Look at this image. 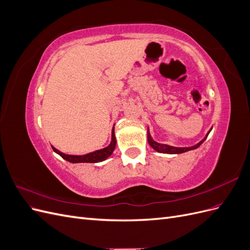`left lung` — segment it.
I'll use <instances>...</instances> for the list:
<instances>
[{"instance_id": "8db88e82", "label": "left lung", "mask_w": 250, "mask_h": 250, "mask_svg": "<svg viewBox=\"0 0 250 250\" xmlns=\"http://www.w3.org/2000/svg\"><path fill=\"white\" fill-rule=\"evenodd\" d=\"M211 130V129H210ZM210 130L207 133L206 137H204L198 144H196V145L192 146V147H173V146H169V145H166V144H161V143H157L155 142L152 137H151V134L149 132V128H148V131H147V138H148V143L149 145L152 147L155 151L160 153H168V154H179V153H184L187 152V151H190V150H194V149H197L201 144L207 140L208 133L210 132Z\"/></svg>"}]
</instances>
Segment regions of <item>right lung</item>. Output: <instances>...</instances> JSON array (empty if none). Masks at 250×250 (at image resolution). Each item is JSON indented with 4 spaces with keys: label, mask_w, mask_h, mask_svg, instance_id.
Here are the masks:
<instances>
[{
    "label": "right lung",
    "mask_w": 250,
    "mask_h": 250,
    "mask_svg": "<svg viewBox=\"0 0 250 250\" xmlns=\"http://www.w3.org/2000/svg\"><path fill=\"white\" fill-rule=\"evenodd\" d=\"M116 144H117V140H116V134H115V127H112L111 130V141L110 144L103 149L100 150H96L94 152H89L86 154L83 155H71V154H65L62 151L57 150L56 148H54L52 146L54 152H56L57 154H59L62 156L63 160L70 162L72 164H77V163H99V162H103L108 158L112 152L113 150L116 148Z\"/></svg>",
    "instance_id": "obj_1"
}]
</instances>
